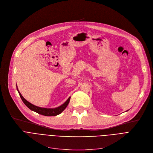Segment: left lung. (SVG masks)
<instances>
[{"label":"left lung","mask_w":153,"mask_h":153,"mask_svg":"<svg viewBox=\"0 0 153 153\" xmlns=\"http://www.w3.org/2000/svg\"><path fill=\"white\" fill-rule=\"evenodd\" d=\"M127 111H128V110H127Z\"/></svg>","instance_id":"left-lung-1"}]
</instances>
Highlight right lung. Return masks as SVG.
<instances>
[{"instance_id":"add662e5","label":"right lung","mask_w":153,"mask_h":153,"mask_svg":"<svg viewBox=\"0 0 153 153\" xmlns=\"http://www.w3.org/2000/svg\"><path fill=\"white\" fill-rule=\"evenodd\" d=\"M17 85V84H16ZM17 91L20 96V97L23 101V102L25 103V105L31 110L33 111L36 112V113L40 114V115H45V116H56L60 114H61L62 112L66 109V108L67 107V106L68 105L71 97H69L68 100L64 102V103H62L61 105L58 107H56V108H45V107H40L36 105H33V104L31 103L30 102H29L28 101H27L25 98H24L23 96L22 95L21 93L19 92V89L17 87Z\"/></svg>"}]
</instances>
